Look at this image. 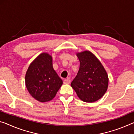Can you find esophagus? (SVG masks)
I'll return each instance as SVG.
<instances>
[{
  "instance_id": "esophagus-1",
  "label": "esophagus",
  "mask_w": 134,
  "mask_h": 134,
  "mask_svg": "<svg viewBox=\"0 0 134 134\" xmlns=\"http://www.w3.org/2000/svg\"><path fill=\"white\" fill-rule=\"evenodd\" d=\"M63 83L65 84H69L71 83V80H70L69 79H65L64 81H63Z\"/></svg>"
}]
</instances>
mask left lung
<instances>
[{
    "instance_id": "left-lung-1",
    "label": "left lung",
    "mask_w": 134,
    "mask_h": 134,
    "mask_svg": "<svg viewBox=\"0 0 134 134\" xmlns=\"http://www.w3.org/2000/svg\"><path fill=\"white\" fill-rule=\"evenodd\" d=\"M77 55L80 60V68L71 86L80 99L86 102H94L101 98L107 90V73L90 51L78 53Z\"/></svg>"
}]
</instances>
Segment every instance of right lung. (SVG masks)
I'll return each instance as SVG.
<instances>
[{
    "mask_svg": "<svg viewBox=\"0 0 134 134\" xmlns=\"http://www.w3.org/2000/svg\"><path fill=\"white\" fill-rule=\"evenodd\" d=\"M27 89L38 101H50L55 97L63 81L53 68L52 56L41 53L32 62L26 72Z\"/></svg>",
    "mask_w": 134,
    "mask_h": 134,
    "instance_id": "right-lung-1",
    "label": "right lung"
}]
</instances>
